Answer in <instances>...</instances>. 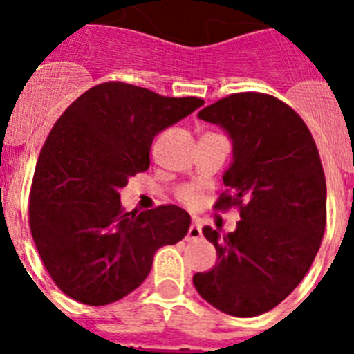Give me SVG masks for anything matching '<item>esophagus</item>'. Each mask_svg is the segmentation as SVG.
Masks as SVG:
<instances>
[{
  "mask_svg": "<svg viewBox=\"0 0 354 354\" xmlns=\"http://www.w3.org/2000/svg\"><path fill=\"white\" fill-rule=\"evenodd\" d=\"M202 236V230H200L198 225H189V228H187V236H186V241H195L198 239V237Z\"/></svg>",
  "mask_w": 354,
  "mask_h": 354,
  "instance_id": "34e87169",
  "label": "esophagus"
}]
</instances>
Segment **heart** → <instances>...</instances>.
<instances>
[{"mask_svg":"<svg viewBox=\"0 0 354 354\" xmlns=\"http://www.w3.org/2000/svg\"><path fill=\"white\" fill-rule=\"evenodd\" d=\"M177 196L183 204H193L196 200V189L195 187H183Z\"/></svg>","mask_w":354,"mask_h":354,"instance_id":"b5f03b06","label":"heart"}]
</instances>
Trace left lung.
Listing matches in <instances>:
<instances>
[{
  "label": "left lung",
  "instance_id": "obj_1",
  "mask_svg": "<svg viewBox=\"0 0 354 354\" xmlns=\"http://www.w3.org/2000/svg\"><path fill=\"white\" fill-rule=\"evenodd\" d=\"M234 143L223 175L228 189L214 207L236 205L241 220L220 236L204 227L218 264L193 283L214 308L236 317L271 310L314 262L326 227V179L310 131L296 111L268 93L241 92L198 113Z\"/></svg>",
  "mask_w": 354,
  "mask_h": 354
}]
</instances>
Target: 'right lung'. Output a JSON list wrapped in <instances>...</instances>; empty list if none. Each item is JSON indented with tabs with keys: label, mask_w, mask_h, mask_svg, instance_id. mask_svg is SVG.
<instances>
[{
	"label": "right lung",
	"mask_w": 354,
	"mask_h": 354,
	"mask_svg": "<svg viewBox=\"0 0 354 354\" xmlns=\"http://www.w3.org/2000/svg\"><path fill=\"white\" fill-rule=\"evenodd\" d=\"M204 104L165 97L122 81L86 90L56 120L40 150L30 192V228L53 282L84 305H108L133 292L154 253L187 234L177 205L126 212L120 189L150 165L162 129Z\"/></svg>",
	"instance_id": "obj_1"
}]
</instances>
